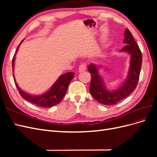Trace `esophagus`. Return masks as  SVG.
<instances>
[{
	"label": "esophagus",
	"mask_w": 157,
	"mask_h": 157,
	"mask_svg": "<svg viewBox=\"0 0 157 157\" xmlns=\"http://www.w3.org/2000/svg\"><path fill=\"white\" fill-rule=\"evenodd\" d=\"M86 69V64L85 63H84L81 64V65H80L79 66L78 71H84Z\"/></svg>",
	"instance_id": "34e87169"
}]
</instances>
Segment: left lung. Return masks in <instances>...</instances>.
Instances as JSON below:
<instances>
[{
  "instance_id": "obj_1",
  "label": "left lung",
  "mask_w": 157,
  "mask_h": 157,
  "mask_svg": "<svg viewBox=\"0 0 157 157\" xmlns=\"http://www.w3.org/2000/svg\"><path fill=\"white\" fill-rule=\"evenodd\" d=\"M124 43L121 52H126L130 55V67L126 79L121 87L110 91L104 84L103 80L99 75L100 66L95 64L89 65L88 69L91 73V82L90 92L96 100L103 105H115L124 98L129 96L134 91L138 82L142 63L141 52L130 31L126 29Z\"/></svg>"
}]
</instances>
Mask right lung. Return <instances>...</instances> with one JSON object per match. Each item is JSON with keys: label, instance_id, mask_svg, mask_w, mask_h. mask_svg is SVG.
Masks as SVG:
<instances>
[{"label": "right lung", "instance_id": "1", "mask_svg": "<svg viewBox=\"0 0 157 157\" xmlns=\"http://www.w3.org/2000/svg\"><path fill=\"white\" fill-rule=\"evenodd\" d=\"M23 40L20 42V45L18 46L17 48L15 54H14L13 59H12V69L13 72V66H14V59H15V56L16 55L17 52L18 50L19 47L22 43ZM75 73H67L64 75H61L56 80V82L53 84L48 91H47L46 93L40 95V96H32V95L27 94L25 92H23L21 89L18 86L17 84L16 80L14 78V82L19 92H20L21 97L24 98L25 100L35 104L38 107H51L54 105H57L61 102L65 95L66 92L69 86V84L71 81L74 77ZM14 78V76L13 75Z\"/></svg>", "mask_w": 157, "mask_h": 157}]
</instances>
